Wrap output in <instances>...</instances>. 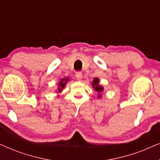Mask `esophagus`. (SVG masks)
I'll use <instances>...</instances> for the list:
<instances>
[{"instance_id":"esophagus-1","label":"esophagus","mask_w":160,"mask_h":160,"mask_svg":"<svg viewBox=\"0 0 160 160\" xmlns=\"http://www.w3.org/2000/svg\"><path fill=\"white\" fill-rule=\"evenodd\" d=\"M76 78L78 81H81L82 78V72H76Z\"/></svg>"}]
</instances>
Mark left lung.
<instances>
[{
	"instance_id": "8db88e82",
	"label": "left lung",
	"mask_w": 160,
	"mask_h": 160,
	"mask_svg": "<svg viewBox=\"0 0 160 160\" xmlns=\"http://www.w3.org/2000/svg\"><path fill=\"white\" fill-rule=\"evenodd\" d=\"M92 87L94 89H95V90L96 92H98L100 93L101 92L103 91V87H102L101 85L99 84V79H98V78H94L93 82H92ZM101 97V95H98V98H100Z\"/></svg>"
}]
</instances>
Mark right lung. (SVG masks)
Wrapping results in <instances>:
<instances>
[{
    "label": "right lung",
    "instance_id": "obj_1",
    "mask_svg": "<svg viewBox=\"0 0 160 160\" xmlns=\"http://www.w3.org/2000/svg\"><path fill=\"white\" fill-rule=\"evenodd\" d=\"M69 80L68 78H62V79L60 80V82L58 83V92H61L62 91V89L64 87H65V85H66V83L68 82V81Z\"/></svg>",
    "mask_w": 160,
    "mask_h": 160
}]
</instances>
